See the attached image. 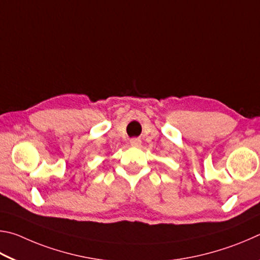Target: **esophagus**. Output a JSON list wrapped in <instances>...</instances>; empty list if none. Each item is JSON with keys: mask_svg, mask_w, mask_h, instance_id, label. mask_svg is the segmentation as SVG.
Here are the masks:
<instances>
[{"mask_svg": "<svg viewBox=\"0 0 260 260\" xmlns=\"http://www.w3.org/2000/svg\"><path fill=\"white\" fill-rule=\"evenodd\" d=\"M130 144H131V146H140L142 140H140L139 138H133L130 140Z\"/></svg>", "mask_w": 260, "mask_h": 260, "instance_id": "obj_1", "label": "esophagus"}]
</instances>
